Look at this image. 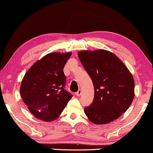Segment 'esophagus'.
<instances>
[{"mask_svg":"<svg viewBox=\"0 0 153 153\" xmlns=\"http://www.w3.org/2000/svg\"><path fill=\"white\" fill-rule=\"evenodd\" d=\"M81 94H82V90L79 89V91H77L76 93V95L77 96V97H80Z\"/></svg>","mask_w":153,"mask_h":153,"instance_id":"1","label":"esophagus"}]
</instances>
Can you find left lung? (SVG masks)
I'll return each mask as SVG.
<instances>
[{
	"mask_svg": "<svg viewBox=\"0 0 153 153\" xmlns=\"http://www.w3.org/2000/svg\"><path fill=\"white\" fill-rule=\"evenodd\" d=\"M78 56L94 86L93 103L84 108L88 119L97 125L116 120L134 99L135 82L131 71L110 51L83 50Z\"/></svg>",
	"mask_w": 153,
	"mask_h": 153,
	"instance_id": "1",
	"label": "left lung"
}]
</instances>
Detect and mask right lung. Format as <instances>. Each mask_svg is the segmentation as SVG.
<instances>
[{
  "instance_id": "1",
  "label": "right lung",
  "mask_w": 153,
  "mask_h": 153,
  "mask_svg": "<svg viewBox=\"0 0 153 153\" xmlns=\"http://www.w3.org/2000/svg\"><path fill=\"white\" fill-rule=\"evenodd\" d=\"M71 52H52L35 62L23 76L20 97L37 119L50 122L60 116L72 95L65 89L63 69Z\"/></svg>"
}]
</instances>
